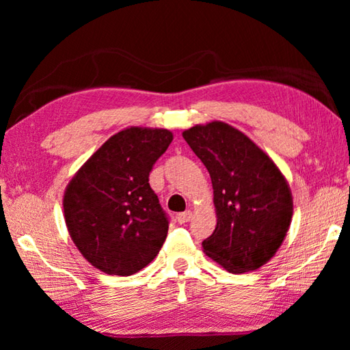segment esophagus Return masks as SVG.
Returning a JSON list of instances; mask_svg holds the SVG:
<instances>
[{"instance_id":"34e87169","label":"esophagus","mask_w":350,"mask_h":350,"mask_svg":"<svg viewBox=\"0 0 350 350\" xmlns=\"http://www.w3.org/2000/svg\"><path fill=\"white\" fill-rule=\"evenodd\" d=\"M191 216H193V213L191 211H183V213H179V215H177V222L179 224H185V222H188L189 219H191Z\"/></svg>"}]
</instances>
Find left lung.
Listing matches in <instances>:
<instances>
[{
	"label": "left lung",
	"mask_w": 350,
	"mask_h": 350,
	"mask_svg": "<svg viewBox=\"0 0 350 350\" xmlns=\"http://www.w3.org/2000/svg\"><path fill=\"white\" fill-rule=\"evenodd\" d=\"M208 170L217 224L204 252L230 273L258 270L275 256L293 216V198L276 163L224 122L182 133Z\"/></svg>",
	"instance_id": "1"
}]
</instances>
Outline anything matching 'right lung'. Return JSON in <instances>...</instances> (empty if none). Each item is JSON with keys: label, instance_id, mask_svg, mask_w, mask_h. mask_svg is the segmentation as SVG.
I'll use <instances>...</instances> for the list:
<instances>
[{"label": "right lung", "instance_id": "1", "mask_svg": "<svg viewBox=\"0 0 350 350\" xmlns=\"http://www.w3.org/2000/svg\"><path fill=\"white\" fill-rule=\"evenodd\" d=\"M171 140L168 129H122L68 183L63 210L69 236L103 273H137L162 248L168 219L148 177Z\"/></svg>", "mask_w": 350, "mask_h": 350}]
</instances>
